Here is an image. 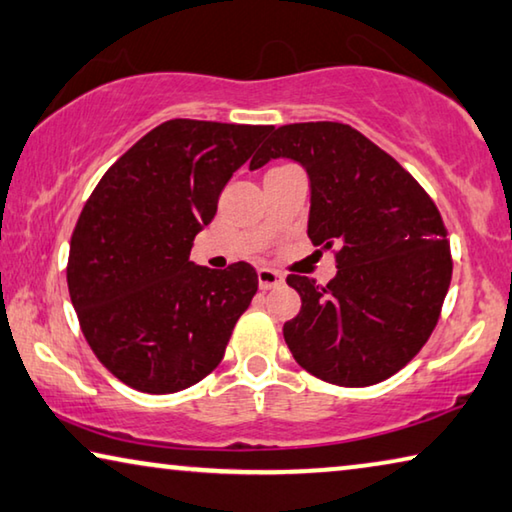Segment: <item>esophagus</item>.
I'll use <instances>...</instances> for the list:
<instances>
[{
  "instance_id": "1",
  "label": "esophagus",
  "mask_w": 512,
  "mask_h": 512,
  "mask_svg": "<svg viewBox=\"0 0 512 512\" xmlns=\"http://www.w3.org/2000/svg\"><path fill=\"white\" fill-rule=\"evenodd\" d=\"M281 283H283V277L277 270H272V267H261V270H258V286H261V290L277 288Z\"/></svg>"
}]
</instances>
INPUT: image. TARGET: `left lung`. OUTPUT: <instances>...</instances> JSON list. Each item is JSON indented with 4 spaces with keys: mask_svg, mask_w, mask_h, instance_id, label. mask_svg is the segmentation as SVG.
Masks as SVG:
<instances>
[{
    "mask_svg": "<svg viewBox=\"0 0 512 512\" xmlns=\"http://www.w3.org/2000/svg\"><path fill=\"white\" fill-rule=\"evenodd\" d=\"M279 157L309 176L311 242L336 247L327 286L288 274L302 309L283 325L286 345L304 371L338 387L387 380L426 345L442 311L453 272L442 215L391 155L350 125H281L249 169Z\"/></svg>",
    "mask_w": 512,
    "mask_h": 512,
    "instance_id": "8db88e82",
    "label": "left lung"
}]
</instances>
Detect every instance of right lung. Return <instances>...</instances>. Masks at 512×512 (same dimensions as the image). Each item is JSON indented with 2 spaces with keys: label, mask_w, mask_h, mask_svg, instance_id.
<instances>
[{
  "label": "right lung",
  "mask_w": 512,
  "mask_h": 512,
  "mask_svg": "<svg viewBox=\"0 0 512 512\" xmlns=\"http://www.w3.org/2000/svg\"><path fill=\"white\" fill-rule=\"evenodd\" d=\"M270 130L167 121L121 155L84 203L70 238V302L91 350L128 387L176 393L222 361L258 274L249 263L210 270L190 251Z\"/></svg>",
  "instance_id": "obj_1"
}]
</instances>
